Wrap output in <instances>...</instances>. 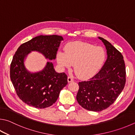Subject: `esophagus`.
Masks as SVG:
<instances>
[{"mask_svg":"<svg viewBox=\"0 0 135 135\" xmlns=\"http://www.w3.org/2000/svg\"><path fill=\"white\" fill-rule=\"evenodd\" d=\"M73 78L72 77H68V83H71V82H73Z\"/></svg>","mask_w":135,"mask_h":135,"instance_id":"esophagus-1","label":"esophagus"}]
</instances>
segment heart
<instances>
[{
	"label": "heart",
	"instance_id": "b5f03b06",
	"mask_svg": "<svg viewBox=\"0 0 135 135\" xmlns=\"http://www.w3.org/2000/svg\"><path fill=\"white\" fill-rule=\"evenodd\" d=\"M106 59V52L101 46H94L83 42L68 43L65 52H57V60L62 68H70L74 64V70L78 77H93L102 67Z\"/></svg>",
	"mask_w": 135,
	"mask_h": 135
}]
</instances>
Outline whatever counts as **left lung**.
<instances>
[{"instance_id": "1", "label": "left lung", "mask_w": 135, "mask_h": 135, "mask_svg": "<svg viewBox=\"0 0 135 135\" xmlns=\"http://www.w3.org/2000/svg\"><path fill=\"white\" fill-rule=\"evenodd\" d=\"M104 44L107 58L100 71L89 80L78 83L76 99L87 110L100 112L112 105L123 90L126 68L123 57L109 41L99 37Z\"/></svg>"}]
</instances>
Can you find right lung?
<instances>
[{"mask_svg": "<svg viewBox=\"0 0 135 135\" xmlns=\"http://www.w3.org/2000/svg\"><path fill=\"white\" fill-rule=\"evenodd\" d=\"M63 38L61 36L40 35L22 44L12 59L10 77L19 99L35 108L44 109L55 103L61 90L68 84L65 73H58L52 62H47L44 69L31 73L26 69L24 59L31 51H38L52 60Z\"/></svg>", "mask_w": 135, "mask_h": 135, "instance_id": "right-lung-1", "label": "right lung"}]
</instances>
